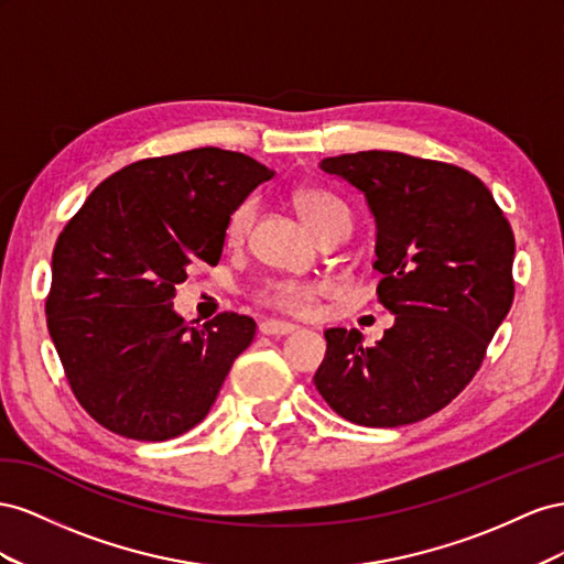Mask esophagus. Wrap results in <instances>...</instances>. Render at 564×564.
I'll return each mask as SVG.
<instances>
[{"label":"esophagus","mask_w":564,"mask_h":564,"mask_svg":"<svg viewBox=\"0 0 564 564\" xmlns=\"http://www.w3.org/2000/svg\"><path fill=\"white\" fill-rule=\"evenodd\" d=\"M260 330H262L264 335H276V337H281V335H291V333H295V330H297V326H295V324H291V321L267 318V321H262V324H260Z\"/></svg>","instance_id":"obj_1"}]
</instances>
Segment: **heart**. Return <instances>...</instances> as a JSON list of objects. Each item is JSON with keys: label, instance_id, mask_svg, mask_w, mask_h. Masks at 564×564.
<instances>
[{"label": "heart", "instance_id": "1", "mask_svg": "<svg viewBox=\"0 0 564 564\" xmlns=\"http://www.w3.org/2000/svg\"><path fill=\"white\" fill-rule=\"evenodd\" d=\"M293 205L297 215L307 227L318 234L324 227L337 217L349 215L347 207L333 198L330 193L318 191V188H297L293 193ZM252 219V205L250 203H240L236 210L231 213L227 221V240L229 243H238L243 240L248 234ZM328 293V283L318 281V279H273L269 281L257 300L262 304H269V307H276L291 314H307L312 312L314 304Z\"/></svg>", "mask_w": 564, "mask_h": 564}]
</instances>
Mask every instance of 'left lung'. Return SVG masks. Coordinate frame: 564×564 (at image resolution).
I'll list each match as a JSON object with an SVG mask.
<instances>
[{
	"mask_svg": "<svg viewBox=\"0 0 564 564\" xmlns=\"http://www.w3.org/2000/svg\"><path fill=\"white\" fill-rule=\"evenodd\" d=\"M318 167L366 196L378 229L376 293L394 326L373 347L357 328H328L316 390L349 423L423 421L473 380L510 312V224L475 174L440 160L361 151Z\"/></svg>",
	"mask_w": 564,
	"mask_h": 564,
	"instance_id": "obj_1",
	"label": "left lung"
}]
</instances>
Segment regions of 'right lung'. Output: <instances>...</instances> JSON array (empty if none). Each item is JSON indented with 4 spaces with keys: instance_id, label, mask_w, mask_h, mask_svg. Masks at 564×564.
<instances>
[{
    "instance_id": "right-lung-1",
    "label": "right lung",
    "mask_w": 564,
    "mask_h": 564,
    "mask_svg": "<svg viewBox=\"0 0 564 564\" xmlns=\"http://www.w3.org/2000/svg\"><path fill=\"white\" fill-rule=\"evenodd\" d=\"M271 176L215 147L147 158L96 186L61 231L46 326L96 423L165 442L213 409L257 326L234 312L188 326L172 297L193 264L219 262L231 213Z\"/></svg>"
}]
</instances>
